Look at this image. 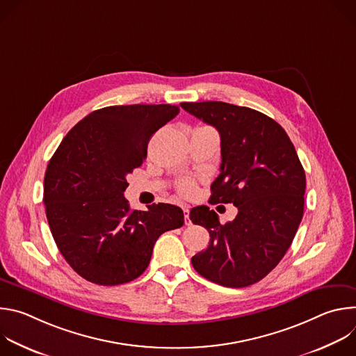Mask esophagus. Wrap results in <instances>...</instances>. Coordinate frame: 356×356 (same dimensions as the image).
<instances>
[{
	"instance_id": "obj_1",
	"label": "esophagus",
	"mask_w": 356,
	"mask_h": 356,
	"mask_svg": "<svg viewBox=\"0 0 356 356\" xmlns=\"http://www.w3.org/2000/svg\"><path fill=\"white\" fill-rule=\"evenodd\" d=\"M183 214H184V224L186 225H191V220H190V207L184 206L183 207Z\"/></svg>"
}]
</instances>
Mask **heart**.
Returning <instances> with one entry per match:
<instances>
[{
    "mask_svg": "<svg viewBox=\"0 0 356 356\" xmlns=\"http://www.w3.org/2000/svg\"><path fill=\"white\" fill-rule=\"evenodd\" d=\"M195 190V184L191 180H184L179 184V191L183 195H191Z\"/></svg>",
    "mask_w": 356,
    "mask_h": 356,
    "instance_id": "b5f03b06",
    "label": "heart"
}]
</instances>
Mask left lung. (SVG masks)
<instances>
[{"mask_svg": "<svg viewBox=\"0 0 356 356\" xmlns=\"http://www.w3.org/2000/svg\"><path fill=\"white\" fill-rule=\"evenodd\" d=\"M213 125L221 138L220 176L211 204H234V221L214 210L190 211L193 224L210 232V245L191 258L202 276L225 287H246L272 272L290 248L304 211L306 173L286 131L268 115L222 101L181 103Z\"/></svg>", "mask_w": 356, "mask_h": 356, "instance_id": "obj_1", "label": "left lung"}]
</instances>
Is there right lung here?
I'll return each mask as SVG.
<instances>
[{
    "label": "right lung",
    "instance_id": "1",
    "mask_svg": "<svg viewBox=\"0 0 356 356\" xmlns=\"http://www.w3.org/2000/svg\"><path fill=\"white\" fill-rule=\"evenodd\" d=\"M177 106L134 104L92 111L63 138L43 181L46 218L72 269L117 286L147 268L156 239L184 224L181 209L159 202L131 210L127 175L139 168L150 136L179 114Z\"/></svg>",
    "mask_w": 356,
    "mask_h": 356
}]
</instances>
